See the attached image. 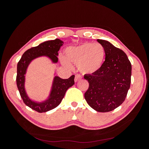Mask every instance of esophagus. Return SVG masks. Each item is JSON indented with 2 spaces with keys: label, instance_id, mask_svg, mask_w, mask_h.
<instances>
[{
  "label": "esophagus",
  "instance_id": "1",
  "mask_svg": "<svg viewBox=\"0 0 149 149\" xmlns=\"http://www.w3.org/2000/svg\"><path fill=\"white\" fill-rule=\"evenodd\" d=\"M81 79H82V76L80 74H76L75 75L74 81H75V82H77V81H79V80H80Z\"/></svg>",
  "mask_w": 149,
  "mask_h": 149
}]
</instances>
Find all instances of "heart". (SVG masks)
<instances>
[{"instance_id": "b5f03b06", "label": "heart", "mask_w": 149, "mask_h": 149, "mask_svg": "<svg viewBox=\"0 0 149 149\" xmlns=\"http://www.w3.org/2000/svg\"><path fill=\"white\" fill-rule=\"evenodd\" d=\"M66 57L60 56L63 65L71 67L69 62L77 65L80 71L84 74H94L102 67L105 58L104 46L98 43H83L79 46H69L65 49Z\"/></svg>"}]
</instances>
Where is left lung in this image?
<instances>
[{"label": "left lung", "instance_id": "obj_1", "mask_svg": "<svg viewBox=\"0 0 149 149\" xmlns=\"http://www.w3.org/2000/svg\"><path fill=\"white\" fill-rule=\"evenodd\" d=\"M106 58L98 72L85 74L89 86L84 93L88 104L97 112H110L124 101L130 88L132 65L123 51L106 40L98 39Z\"/></svg>", "mask_w": 149, "mask_h": 149}]
</instances>
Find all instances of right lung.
Listing matches in <instances>:
<instances>
[{
  "label": "right lung",
  "instance_id": "obj_1",
  "mask_svg": "<svg viewBox=\"0 0 149 149\" xmlns=\"http://www.w3.org/2000/svg\"><path fill=\"white\" fill-rule=\"evenodd\" d=\"M63 44V42L58 38L42 43L25 51L17 63L16 82L20 95L27 106L39 113L51 111L60 104L66 91L74 84L75 75H72L68 79H62L58 76L55 77L48 99L43 102L37 103L28 97L25 89V75L27 68L31 61L41 56H46L53 63H57L58 51Z\"/></svg>",
  "mask_w": 149,
  "mask_h": 149
}]
</instances>
